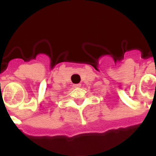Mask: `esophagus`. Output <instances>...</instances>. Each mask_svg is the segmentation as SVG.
I'll list each match as a JSON object with an SVG mask.
<instances>
[{"label": "esophagus", "instance_id": "esophagus-1", "mask_svg": "<svg viewBox=\"0 0 156 156\" xmlns=\"http://www.w3.org/2000/svg\"><path fill=\"white\" fill-rule=\"evenodd\" d=\"M80 86H81V84L80 83H76V84H73V87L75 88H76V87H80Z\"/></svg>", "mask_w": 156, "mask_h": 156}]
</instances>
